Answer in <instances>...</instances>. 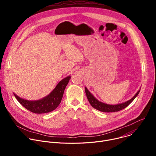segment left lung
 <instances>
[{
    "label": "left lung",
    "mask_w": 156,
    "mask_h": 156,
    "mask_svg": "<svg viewBox=\"0 0 156 156\" xmlns=\"http://www.w3.org/2000/svg\"><path fill=\"white\" fill-rule=\"evenodd\" d=\"M140 90H139L137 93L135 95V96L132 98L130 100L122 103V104H117V105H108V104H106L104 103H102L100 101H99L98 100H97L91 93L90 92L88 91L86 87H85V92H86V94L87 96V98L90 102V104L91 105V106L93 107H94V108L101 111V112H118L119 110H121L123 108H125V107H126L133 100L135 99V98L138 95L139 93H140Z\"/></svg>",
    "instance_id": "1"
}]
</instances>
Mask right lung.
Returning <instances> with one entry per match:
<instances>
[{
    "label": "right lung",
    "instance_id": "1",
    "mask_svg": "<svg viewBox=\"0 0 156 156\" xmlns=\"http://www.w3.org/2000/svg\"><path fill=\"white\" fill-rule=\"evenodd\" d=\"M70 80L67 76L60 81L55 88L48 96L38 101H30L21 99L14 94L17 101L25 108L34 114H44L55 110L61 102L64 90Z\"/></svg>",
    "mask_w": 156,
    "mask_h": 156
}]
</instances>
